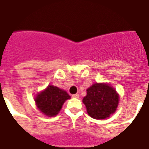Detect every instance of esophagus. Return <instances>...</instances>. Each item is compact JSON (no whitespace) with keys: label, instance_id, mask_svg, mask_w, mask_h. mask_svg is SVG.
<instances>
[{"label":"esophagus","instance_id":"esophagus-1","mask_svg":"<svg viewBox=\"0 0 149 149\" xmlns=\"http://www.w3.org/2000/svg\"><path fill=\"white\" fill-rule=\"evenodd\" d=\"M72 97H75V98H79V94H72Z\"/></svg>","mask_w":149,"mask_h":149}]
</instances>
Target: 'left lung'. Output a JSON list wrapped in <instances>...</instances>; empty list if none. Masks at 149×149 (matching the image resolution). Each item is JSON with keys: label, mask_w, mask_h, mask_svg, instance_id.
Listing matches in <instances>:
<instances>
[{"label": "left lung", "mask_w": 149, "mask_h": 149, "mask_svg": "<svg viewBox=\"0 0 149 149\" xmlns=\"http://www.w3.org/2000/svg\"><path fill=\"white\" fill-rule=\"evenodd\" d=\"M82 102L88 114L94 119H105L113 113L118 105L119 97L109 85L95 83L87 89Z\"/></svg>", "instance_id": "1"}]
</instances>
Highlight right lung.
Instances as JSON below:
<instances>
[{
    "mask_svg": "<svg viewBox=\"0 0 149 149\" xmlns=\"http://www.w3.org/2000/svg\"><path fill=\"white\" fill-rule=\"evenodd\" d=\"M70 98L66 91L53 86H48L47 89L36 97V104L38 109L48 117L58 114L66 100Z\"/></svg>",
    "mask_w": 149,
    "mask_h": 149,
    "instance_id": "obj_1",
    "label": "right lung"
}]
</instances>
